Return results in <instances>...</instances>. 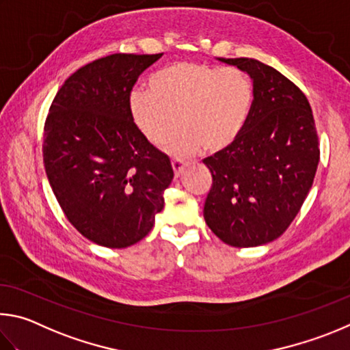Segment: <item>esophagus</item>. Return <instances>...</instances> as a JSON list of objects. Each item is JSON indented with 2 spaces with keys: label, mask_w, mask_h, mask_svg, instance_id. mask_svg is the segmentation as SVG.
I'll return each mask as SVG.
<instances>
[{
  "label": "esophagus",
  "mask_w": 350,
  "mask_h": 350,
  "mask_svg": "<svg viewBox=\"0 0 350 350\" xmlns=\"http://www.w3.org/2000/svg\"><path fill=\"white\" fill-rule=\"evenodd\" d=\"M185 167H186V163L183 161V159H174V161H172V169H174L176 178H178V176L183 174Z\"/></svg>",
  "instance_id": "1"
}]
</instances>
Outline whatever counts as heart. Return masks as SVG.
Listing matches in <instances>:
<instances>
[{"label": "heart", "mask_w": 350, "mask_h": 350, "mask_svg": "<svg viewBox=\"0 0 350 350\" xmlns=\"http://www.w3.org/2000/svg\"><path fill=\"white\" fill-rule=\"evenodd\" d=\"M150 90L129 95L135 126L152 144L169 139L172 155L189 157L204 149L219 152L235 143L247 124L254 103V84L237 67H218L197 61L165 66L150 79Z\"/></svg>", "instance_id": "b5f03b06"}]
</instances>
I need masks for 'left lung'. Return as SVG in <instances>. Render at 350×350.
Returning <instances> with one entry per match:
<instances>
[{
	"label": "left lung",
	"mask_w": 350,
	"mask_h": 350,
	"mask_svg": "<svg viewBox=\"0 0 350 350\" xmlns=\"http://www.w3.org/2000/svg\"><path fill=\"white\" fill-rule=\"evenodd\" d=\"M254 83L247 124L234 144L204 158L212 174L204 219L219 240L255 247L277 240L301 209L320 147L308 98L273 67L252 58H218Z\"/></svg>",
	"instance_id": "obj_1"
}]
</instances>
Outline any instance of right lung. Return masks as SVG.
I'll return each mask as SVG.
<instances>
[{"label":"right lung","instance_id":"1","mask_svg":"<svg viewBox=\"0 0 350 350\" xmlns=\"http://www.w3.org/2000/svg\"><path fill=\"white\" fill-rule=\"evenodd\" d=\"M163 57L113 53L61 85L44 124L42 157L64 215L100 246L122 249L149 234L174 170L129 112L138 77Z\"/></svg>","mask_w":350,"mask_h":350}]
</instances>
